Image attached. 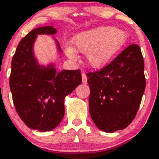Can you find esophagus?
<instances>
[{
  "instance_id": "esophagus-1",
  "label": "esophagus",
  "mask_w": 159,
  "mask_h": 159,
  "mask_svg": "<svg viewBox=\"0 0 159 159\" xmlns=\"http://www.w3.org/2000/svg\"><path fill=\"white\" fill-rule=\"evenodd\" d=\"M82 82L83 84H86L88 83L87 76H86V75H85L84 73H83L82 74Z\"/></svg>"
}]
</instances>
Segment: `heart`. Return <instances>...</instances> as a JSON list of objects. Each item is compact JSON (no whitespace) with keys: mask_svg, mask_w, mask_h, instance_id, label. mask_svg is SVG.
Instances as JSON below:
<instances>
[{"mask_svg":"<svg viewBox=\"0 0 159 159\" xmlns=\"http://www.w3.org/2000/svg\"><path fill=\"white\" fill-rule=\"evenodd\" d=\"M124 31L112 27H99L78 33L72 39L75 49L87 54L89 64L93 67L104 66L117 53L127 41ZM71 47H66L68 57L76 58V53Z\"/></svg>","mask_w":159,"mask_h":159,"instance_id":"1","label":"heart"}]
</instances>
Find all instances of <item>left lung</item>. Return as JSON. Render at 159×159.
Returning <instances> with one entry per match:
<instances>
[{"mask_svg": "<svg viewBox=\"0 0 159 159\" xmlns=\"http://www.w3.org/2000/svg\"><path fill=\"white\" fill-rule=\"evenodd\" d=\"M144 59L132 44L102 70L89 72V111L99 129L114 132L134 119L145 89Z\"/></svg>", "mask_w": 159, "mask_h": 159, "instance_id": "8db88e82", "label": "left lung"}]
</instances>
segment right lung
I'll return each instance as SVG.
<instances>
[{
  "label": "right lung",
  "instance_id": "1",
  "mask_svg": "<svg viewBox=\"0 0 159 159\" xmlns=\"http://www.w3.org/2000/svg\"><path fill=\"white\" fill-rule=\"evenodd\" d=\"M56 33L52 26L31 31L19 42L11 62L10 87L14 107L28 128L40 132L51 131L61 123L66 96L82 82L80 70L56 72L53 64H38L33 53L37 35Z\"/></svg>",
  "mask_w": 159,
  "mask_h": 159
}]
</instances>
